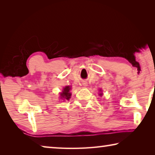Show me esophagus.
I'll return each mask as SVG.
<instances>
[{
	"instance_id": "obj_1",
	"label": "esophagus",
	"mask_w": 155,
	"mask_h": 155,
	"mask_svg": "<svg viewBox=\"0 0 155 155\" xmlns=\"http://www.w3.org/2000/svg\"><path fill=\"white\" fill-rule=\"evenodd\" d=\"M83 85H84V86H86V85H87V83H85L83 84Z\"/></svg>"
}]
</instances>
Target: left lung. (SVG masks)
I'll use <instances>...</instances> for the list:
<instances>
[{
  "instance_id": "left-lung-1",
  "label": "left lung",
  "mask_w": 155,
  "mask_h": 155,
  "mask_svg": "<svg viewBox=\"0 0 155 155\" xmlns=\"http://www.w3.org/2000/svg\"><path fill=\"white\" fill-rule=\"evenodd\" d=\"M100 96H102V94L101 93V94H100Z\"/></svg>"
}]
</instances>
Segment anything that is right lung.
Instances as JSON below:
<instances>
[{
  "label": "right lung",
  "instance_id": "right-lung-1",
  "mask_svg": "<svg viewBox=\"0 0 155 155\" xmlns=\"http://www.w3.org/2000/svg\"><path fill=\"white\" fill-rule=\"evenodd\" d=\"M70 88L69 86H67L64 89V91L61 94V98H64L66 100H69L70 98V96H71V93H70Z\"/></svg>",
  "mask_w": 155,
  "mask_h": 155
}]
</instances>
